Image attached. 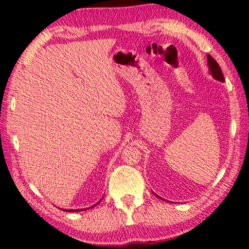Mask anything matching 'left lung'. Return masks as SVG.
I'll use <instances>...</instances> for the list:
<instances>
[{"label":"left lung","instance_id":"left-lung-1","mask_svg":"<svg viewBox=\"0 0 249 249\" xmlns=\"http://www.w3.org/2000/svg\"><path fill=\"white\" fill-rule=\"evenodd\" d=\"M207 61H208V69H210V72L212 73V76L215 79H218V81L224 82V75H222V71L220 69L219 64L216 63L215 59H214L211 55H208ZM158 198H160V196H158Z\"/></svg>","mask_w":249,"mask_h":249}]
</instances>
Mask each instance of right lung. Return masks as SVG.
<instances>
[{
  "label": "right lung",
  "mask_w": 249,
  "mask_h": 249,
  "mask_svg": "<svg viewBox=\"0 0 249 249\" xmlns=\"http://www.w3.org/2000/svg\"><path fill=\"white\" fill-rule=\"evenodd\" d=\"M97 204H98V202H97ZM96 204V205H97ZM96 205H95V206H96ZM93 207V206H92ZM65 211H69V210H65ZM70 211H72V212H77V211H82V210H70Z\"/></svg>",
  "instance_id": "right-lung-1"
}]
</instances>
